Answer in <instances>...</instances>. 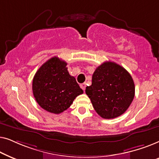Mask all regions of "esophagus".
<instances>
[{"label": "esophagus", "mask_w": 159, "mask_h": 159, "mask_svg": "<svg viewBox=\"0 0 159 159\" xmlns=\"http://www.w3.org/2000/svg\"><path fill=\"white\" fill-rule=\"evenodd\" d=\"M80 88H81L82 90L84 91V90H85V88H86V84L85 83L81 84H80Z\"/></svg>", "instance_id": "1"}]
</instances>
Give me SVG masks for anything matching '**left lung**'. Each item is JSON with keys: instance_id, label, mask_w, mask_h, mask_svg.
I'll return each mask as SVG.
<instances>
[{"instance_id": "1", "label": "left lung", "mask_w": 159, "mask_h": 159, "mask_svg": "<svg viewBox=\"0 0 159 159\" xmlns=\"http://www.w3.org/2000/svg\"><path fill=\"white\" fill-rule=\"evenodd\" d=\"M134 84L130 74L114 62H104L98 66L92 84L85 93L93 108L103 119H114L123 114L134 97Z\"/></svg>"}]
</instances>
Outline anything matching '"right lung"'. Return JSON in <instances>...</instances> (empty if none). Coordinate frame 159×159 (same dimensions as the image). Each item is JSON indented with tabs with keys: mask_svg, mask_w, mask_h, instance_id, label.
<instances>
[{
	"mask_svg": "<svg viewBox=\"0 0 159 159\" xmlns=\"http://www.w3.org/2000/svg\"><path fill=\"white\" fill-rule=\"evenodd\" d=\"M66 65L55 56L44 63L34 76V98L41 108L50 113L61 114L83 93L75 78L69 75Z\"/></svg>",
	"mask_w": 159,
	"mask_h": 159,
	"instance_id": "add662e5",
	"label": "right lung"
}]
</instances>
